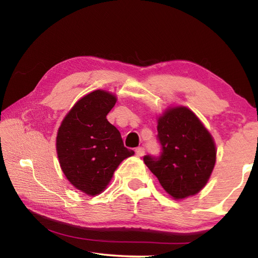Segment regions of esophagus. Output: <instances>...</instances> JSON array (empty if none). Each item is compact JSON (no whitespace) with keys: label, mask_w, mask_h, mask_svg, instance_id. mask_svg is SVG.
Instances as JSON below:
<instances>
[{"label":"esophagus","mask_w":258,"mask_h":258,"mask_svg":"<svg viewBox=\"0 0 258 258\" xmlns=\"http://www.w3.org/2000/svg\"><path fill=\"white\" fill-rule=\"evenodd\" d=\"M135 152H137L138 157H142L143 155H145L146 149H145V148H142V147H139V148H137V149H135Z\"/></svg>","instance_id":"esophagus-1"}]
</instances>
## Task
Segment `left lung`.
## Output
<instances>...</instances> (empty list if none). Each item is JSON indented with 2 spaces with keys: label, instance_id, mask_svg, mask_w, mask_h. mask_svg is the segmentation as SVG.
Returning a JSON list of instances; mask_svg holds the SVG:
<instances>
[{
  "label": "left lung",
  "instance_id": "left-lung-1",
  "mask_svg": "<svg viewBox=\"0 0 258 258\" xmlns=\"http://www.w3.org/2000/svg\"><path fill=\"white\" fill-rule=\"evenodd\" d=\"M161 155L145 156L148 168L174 199L197 195L206 185L216 163L214 139L189 108H168L158 117Z\"/></svg>",
  "mask_w": 258,
  "mask_h": 258
}]
</instances>
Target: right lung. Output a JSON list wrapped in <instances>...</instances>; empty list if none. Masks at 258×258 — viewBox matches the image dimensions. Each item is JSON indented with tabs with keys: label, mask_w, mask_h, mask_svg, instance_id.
<instances>
[{
	"label": "right lung",
	"mask_w": 258,
	"mask_h": 258,
	"mask_svg": "<svg viewBox=\"0 0 258 258\" xmlns=\"http://www.w3.org/2000/svg\"><path fill=\"white\" fill-rule=\"evenodd\" d=\"M116 101V95L103 90L84 95L64 116L56 134V154L64 176L89 196L101 194L121 161L134 155L107 119Z\"/></svg>",
	"instance_id": "add662e5"
}]
</instances>
